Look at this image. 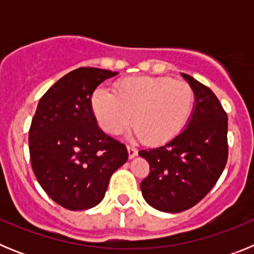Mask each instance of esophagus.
Here are the masks:
<instances>
[{
	"label": "esophagus",
	"instance_id": "obj_1",
	"mask_svg": "<svg viewBox=\"0 0 254 254\" xmlns=\"http://www.w3.org/2000/svg\"><path fill=\"white\" fill-rule=\"evenodd\" d=\"M127 151H128V158L133 159L134 156H137V149H134L132 146H127Z\"/></svg>",
	"mask_w": 254,
	"mask_h": 254
}]
</instances>
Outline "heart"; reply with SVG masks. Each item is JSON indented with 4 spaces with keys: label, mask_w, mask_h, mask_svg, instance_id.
<instances>
[{
    "label": "heart",
    "mask_w": 254,
    "mask_h": 254,
    "mask_svg": "<svg viewBox=\"0 0 254 254\" xmlns=\"http://www.w3.org/2000/svg\"><path fill=\"white\" fill-rule=\"evenodd\" d=\"M196 96L188 82L170 77L122 78L114 93L96 87L90 105L103 131L118 134L129 125L131 136L149 145H163L176 138L190 122Z\"/></svg>",
    "instance_id": "1"
}]
</instances>
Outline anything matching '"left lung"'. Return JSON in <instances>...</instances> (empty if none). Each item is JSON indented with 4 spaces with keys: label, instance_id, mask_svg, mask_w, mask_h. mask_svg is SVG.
I'll use <instances>...</instances> for the list:
<instances>
[{
    "label": "left lung",
    "instance_id": "left-lung-1",
    "mask_svg": "<svg viewBox=\"0 0 254 254\" xmlns=\"http://www.w3.org/2000/svg\"><path fill=\"white\" fill-rule=\"evenodd\" d=\"M196 96L190 122L163 146L141 150L150 174L141 192L151 207L182 212L193 207L216 185L228 160V116L211 89L182 73Z\"/></svg>",
    "mask_w": 254,
    "mask_h": 254
}]
</instances>
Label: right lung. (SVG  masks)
<instances>
[{
  "mask_svg": "<svg viewBox=\"0 0 254 254\" xmlns=\"http://www.w3.org/2000/svg\"><path fill=\"white\" fill-rule=\"evenodd\" d=\"M109 69L80 67L40 98L30 129L31 168L39 185L67 210H87L104 198L112 174L128 159L123 143L105 134L91 111V94Z\"/></svg>",
  "mask_w": 254,
  "mask_h": 254,
  "instance_id": "add662e5",
  "label": "right lung"
}]
</instances>
